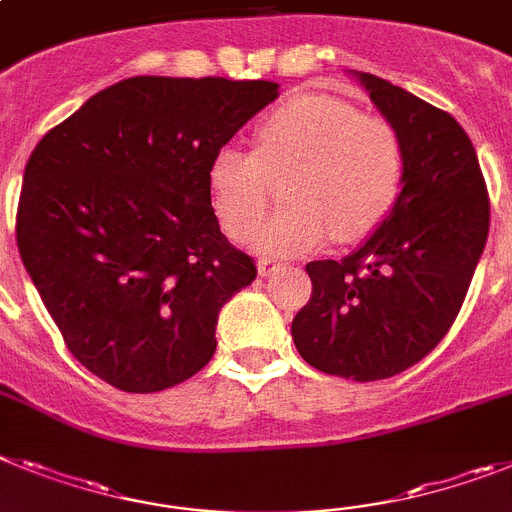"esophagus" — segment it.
<instances>
[{
  "instance_id": "esophagus-1",
  "label": "esophagus",
  "mask_w": 512,
  "mask_h": 512,
  "mask_svg": "<svg viewBox=\"0 0 512 512\" xmlns=\"http://www.w3.org/2000/svg\"><path fill=\"white\" fill-rule=\"evenodd\" d=\"M279 272V261L277 259H269V256H264V259H259V274L261 277H269V274Z\"/></svg>"
}]
</instances>
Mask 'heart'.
I'll list each match as a JSON object with an SVG mask.
<instances>
[{
  "instance_id": "1",
  "label": "heart",
  "mask_w": 512,
  "mask_h": 512,
  "mask_svg": "<svg viewBox=\"0 0 512 512\" xmlns=\"http://www.w3.org/2000/svg\"><path fill=\"white\" fill-rule=\"evenodd\" d=\"M404 142L391 121L329 93L292 95L256 129V150L222 147L209 165L222 230L243 240L287 178V207L253 235L266 256H298L334 235L355 243L386 220L404 181Z\"/></svg>"
}]
</instances>
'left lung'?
Returning <instances> with one entry per match:
<instances>
[{
	"instance_id": "1",
	"label": "left lung",
	"mask_w": 512,
	"mask_h": 512,
	"mask_svg": "<svg viewBox=\"0 0 512 512\" xmlns=\"http://www.w3.org/2000/svg\"><path fill=\"white\" fill-rule=\"evenodd\" d=\"M404 142V186L383 225L347 259L310 261L313 292L292 318L300 357L370 383L404 373L448 334L489 233L474 144L451 113L362 72Z\"/></svg>"
}]
</instances>
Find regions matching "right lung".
<instances>
[{
	"label": "right lung",
	"mask_w": 512,
	"mask_h": 512,
	"mask_svg": "<svg viewBox=\"0 0 512 512\" xmlns=\"http://www.w3.org/2000/svg\"><path fill=\"white\" fill-rule=\"evenodd\" d=\"M277 87L129 77L30 155L20 259L69 352L113 388L165 391L212 360L217 313L256 264L220 233L209 165Z\"/></svg>",
	"instance_id": "1"
}]
</instances>
